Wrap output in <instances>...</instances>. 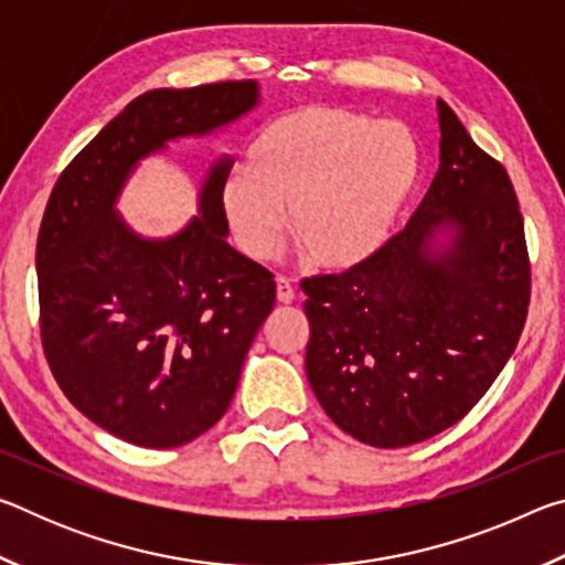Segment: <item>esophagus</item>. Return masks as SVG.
Listing matches in <instances>:
<instances>
[{
    "label": "esophagus",
    "instance_id": "obj_1",
    "mask_svg": "<svg viewBox=\"0 0 565 565\" xmlns=\"http://www.w3.org/2000/svg\"><path fill=\"white\" fill-rule=\"evenodd\" d=\"M276 299H279L281 303H291L294 301V286L289 279H284V276H279L276 279Z\"/></svg>",
    "mask_w": 565,
    "mask_h": 565
}]
</instances>
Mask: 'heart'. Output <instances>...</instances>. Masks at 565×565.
<instances>
[{
	"mask_svg": "<svg viewBox=\"0 0 565 565\" xmlns=\"http://www.w3.org/2000/svg\"><path fill=\"white\" fill-rule=\"evenodd\" d=\"M420 177L408 127L343 107H301L274 119L228 171L222 209L238 248L269 262L286 226L313 266L349 271L394 236Z\"/></svg>",
	"mask_w": 565,
	"mask_h": 565,
	"instance_id": "heart-1",
	"label": "heart"
}]
</instances>
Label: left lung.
Listing matches in <instances>:
<instances>
[{
  "mask_svg": "<svg viewBox=\"0 0 565 565\" xmlns=\"http://www.w3.org/2000/svg\"><path fill=\"white\" fill-rule=\"evenodd\" d=\"M438 171L401 234L341 276L306 279V379L341 431L401 448L446 431L491 388L531 299L505 169L438 99Z\"/></svg>",
  "mask_w": 565,
  "mask_h": 565,
  "instance_id": "8db88e82",
  "label": "left lung"
}]
</instances>
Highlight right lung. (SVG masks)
Instances as JSON below:
<instances>
[{"instance_id": "1", "label": "right lung", "mask_w": 565, "mask_h": 565, "mask_svg": "<svg viewBox=\"0 0 565 565\" xmlns=\"http://www.w3.org/2000/svg\"><path fill=\"white\" fill-rule=\"evenodd\" d=\"M259 84L151 89L62 171L36 238L42 343L64 396L104 431L145 448L194 441L226 414L274 276L226 242L216 159L196 216L145 236L119 214L134 171L169 141L202 139L259 107Z\"/></svg>"}]
</instances>
